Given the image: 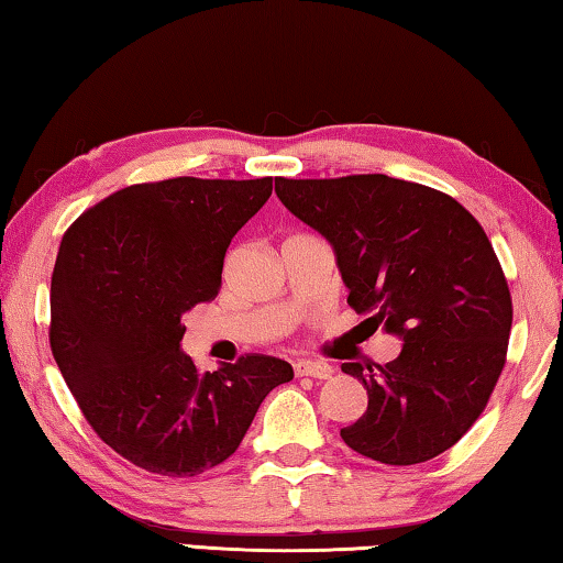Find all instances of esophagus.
Returning a JSON list of instances; mask_svg holds the SVG:
<instances>
[{"mask_svg":"<svg viewBox=\"0 0 563 563\" xmlns=\"http://www.w3.org/2000/svg\"><path fill=\"white\" fill-rule=\"evenodd\" d=\"M295 375H298V377L328 379V377H332V367H330V365H325V362L300 360V362H295Z\"/></svg>","mask_w":563,"mask_h":563,"instance_id":"1","label":"esophagus"}]
</instances>
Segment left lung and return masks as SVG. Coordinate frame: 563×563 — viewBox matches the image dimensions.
Returning <instances> with one entry per match:
<instances>
[{
  "instance_id": "8db88e82",
  "label": "left lung",
  "mask_w": 563,
  "mask_h": 563,
  "mask_svg": "<svg viewBox=\"0 0 563 563\" xmlns=\"http://www.w3.org/2000/svg\"><path fill=\"white\" fill-rule=\"evenodd\" d=\"M275 194L335 247L350 308L405 340L387 365L342 362L367 409L340 437L383 464L434 460L479 419L507 362L511 292L487 233L452 196L385 174L275 178Z\"/></svg>"
}]
</instances>
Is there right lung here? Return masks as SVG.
I'll return each instance as SVG.
<instances>
[{"mask_svg":"<svg viewBox=\"0 0 563 563\" xmlns=\"http://www.w3.org/2000/svg\"><path fill=\"white\" fill-rule=\"evenodd\" d=\"M273 178L178 176L121 188L66 228L52 273L49 345L91 430L123 460L196 476L231 456L285 360L247 352L201 373L180 316L221 288L231 238Z\"/></svg>","mask_w":563,"mask_h":563,"instance_id":"obj_1","label":"right lung"}]
</instances>
